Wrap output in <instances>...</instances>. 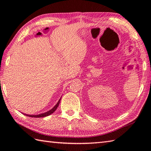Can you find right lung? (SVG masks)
<instances>
[{"mask_svg": "<svg viewBox=\"0 0 151 151\" xmlns=\"http://www.w3.org/2000/svg\"><path fill=\"white\" fill-rule=\"evenodd\" d=\"M61 100V98L60 99V100L58 101V102H57V104L54 106V107H53L51 110H50L49 111H48L45 113H43V114H38V115H27V114H24L25 115H27V116H29V117H36V118H38V117H47V116H49V115L52 114L53 112H54L56 111V110L57 109L58 106H59L60 104V102Z\"/></svg>", "mask_w": 151, "mask_h": 151, "instance_id": "obj_1", "label": "right lung"}]
</instances>
